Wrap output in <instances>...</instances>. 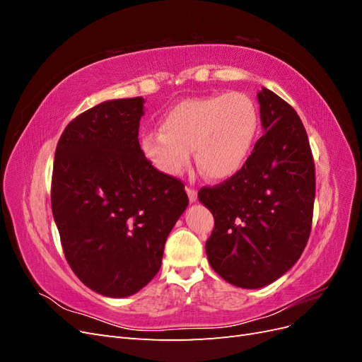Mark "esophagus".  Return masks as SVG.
<instances>
[{"instance_id": "34e87169", "label": "esophagus", "mask_w": 362, "mask_h": 362, "mask_svg": "<svg viewBox=\"0 0 362 362\" xmlns=\"http://www.w3.org/2000/svg\"><path fill=\"white\" fill-rule=\"evenodd\" d=\"M185 190H187L190 202H196V201H198V190L193 189V187H187Z\"/></svg>"}]
</instances>
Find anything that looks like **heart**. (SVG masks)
<instances>
[{
    "mask_svg": "<svg viewBox=\"0 0 362 362\" xmlns=\"http://www.w3.org/2000/svg\"><path fill=\"white\" fill-rule=\"evenodd\" d=\"M255 103L245 93L229 92L185 100L166 113L161 129L141 136V152L158 172L178 177L196 164L206 178L225 180L242 169L258 134Z\"/></svg>",
    "mask_w": 362,
    "mask_h": 362,
    "instance_id": "1",
    "label": "heart"
}]
</instances>
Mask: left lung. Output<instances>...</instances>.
I'll use <instances>...</instances> for the list:
<instances>
[{
    "mask_svg": "<svg viewBox=\"0 0 362 362\" xmlns=\"http://www.w3.org/2000/svg\"><path fill=\"white\" fill-rule=\"evenodd\" d=\"M261 136L245 166L199 201L214 216L205 250L226 282L259 288L276 281L308 243L315 166L308 136L294 108L269 89L258 93Z\"/></svg>",
    "mask_w": 362,
    "mask_h": 362,
    "instance_id": "1",
    "label": "left lung"
}]
</instances>
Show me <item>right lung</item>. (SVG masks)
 <instances>
[{
  "label": "right lung",
  "instance_id": "right-lung-1",
  "mask_svg": "<svg viewBox=\"0 0 362 362\" xmlns=\"http://www.w3.org/2000/svg\"><path fill=\"white\" fill-rule=\"evenodd\" d=\"M141 115L140 96L98 104L71 120L54 157L51 206L64 257L108 298L134 294L157 275L189 204L184 182L141 152Z\"/></svg>",
  "mask_w": 362,
  "mask_h": 362
}]
</instances>
